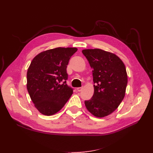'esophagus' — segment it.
<instances>
[{"label": "esophagus", "mask_w": 153, "mask_h": 153, "mask_svg": "<svg viewBox=\"0 0 153 153\" xmlns=\"http://www.w3.org/2000/svg\"><path fill=\"white\" fill-rule=\"evenodd\" d=\"M82 89H83V87H77V91H81L82 90Z\"/></svg>", "instance_id": "obj_1"}]
</instances>
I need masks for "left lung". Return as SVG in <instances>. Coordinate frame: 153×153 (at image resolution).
I'll return each mask as SVG.
<instances>
[{
  "label": "left lung",
  "instance_id": "left-lung-1",
  "mask_svg": "<svg viewBox=\"0 0 153 153\" xmlns=\"http://www.w3.org/2000/svg\"><path fill=\"white\" fill-rule=\"evenodd\" d=\"M84 56L93 70L94 93L85 100L88 111L103 118L118 108L126 95L128 74L122 60L112 53L100 48L84 49Z\"/></svg>",
  "mask_w": 153,
  "mask_h": 153
}]
</instances>
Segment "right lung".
<instances>
[{
    "instance_id": "1",
    "label": "right lung",
    "mask_w": 153,
    "mask_h": 153,
    "mask_svg": "<svg viewBox=\"0 0 153 153\" xmlns=\"http://www.w3.org/2000/svg\"><path fill=\"white\" fill-rule=\"evenodd\" d=\"M75 47H57L35 56L27 72V89L42 114L51 116L63 108L73 93L68 86L66 68Z\"/></svg>"
}]
</instances>
